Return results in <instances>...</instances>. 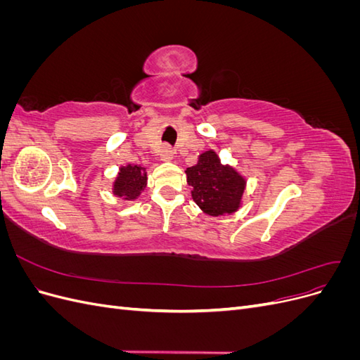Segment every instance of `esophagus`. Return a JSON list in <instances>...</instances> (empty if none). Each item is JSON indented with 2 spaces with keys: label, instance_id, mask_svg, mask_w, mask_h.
I'll list each match as a JSON object with an SVG mask.
<instances>
[{
  "label": "esophagus",
  "instance_id": "obj_1",
  "mask_svg": "<svg viewBox=\"0 0 360 360\" xmlns=\"http://www.w3.org/2000/svg\"><path fill=\"white\" fill-rule=\"evenodd\" d=\"M174 158V150L171 147H163L160 151V159L163 162H169Z\"/></svg>",
  "mask_w": 360,
  "mask_h": 360
}]
</instances>
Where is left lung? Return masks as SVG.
Here are the masks:
<instances>
[{"label": "left lung", "instance_id": "8db88e82", "mask_svg": "<svg viewBox=\"0 0 360 360\" xmlns=\"http://www.w3.org/2000/svg\"><path fill=\"white\" fill-rule=\"evenodd\" d=\"M192 198L210 216L233 213L240 204L245 180L230 168L222 167L214 151H205L195 167L186 169Z\"/></svg>", "mask_w": 360, "mask_h": 360}]
</instances>
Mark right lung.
I'll return each mask as SVG.
<instances>
[{"mask_svg": "<svg viewBox=\"0 0 360 360\" xmlns=\"http://www.w3.org/2000/svg\"><path fill=\"white\" fill-rule=\"evenodd\" d=\"M147 174L144 168L138 165H129L120 169L118 177L114 183V193L124 200H135L146 188Z\"/></svg>", "mask_w": 360, "mask_h": 360, "instance_id": "obj_1", "label": "right lung"}]
</instances>
